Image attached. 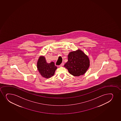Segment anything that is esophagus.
Returning a JSON list of instances; mask_svg holds the SVG:
<instances>
[{
	"mask_svg": "<svg viewBox=\"0 0 121 121\" xmlns=\"http://www.w3.org/2000/svg\"><path fill=\"white\" fill-rule=\"evenodd\" d=\"M63 65H64V63H62L60 65H59V67H62V66H63Z\"/></svg>",
	"mask_w": 121,
	"mask_h": 121,
	"instance_id": "esophagus-1",
	"label": "esophagus"
}]
</instances>
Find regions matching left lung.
Listing matches in <instances>:
<instances>
[{
  "label": "left lung",
  "mask_w": 121,
  "mask_h": 121,
  "mask_svg": "<svg viewBox=\"0 0 121 121\" xmlns=\"http://www.w3.org/2000/svg\"><path fill=\"white\" fill-rule=\"evenodd\" d=\"M68 59L64 67L73 76L83 75L89 68V58L81 50L71 52L68 55Z\"/></svg>",
  "instance_id": "left-lung-1"
}]
</instances>
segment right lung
<instances>
[{"mask_svg":"<svg viewBox=\"0 0 121 121\" xmlns=\"http://www.w3.org/2000/svg\"><path fill=\"white\" fill-rule=\"evenodd\" d=\"M37 67L42 76L46 78L52 76L57 68L53 62L48 63L44 56L39 57L37 63Z\"/></svg>","mask_w":121,"mask_h":121,"instance_id":"1","label":"right lung"}]
</instances>
